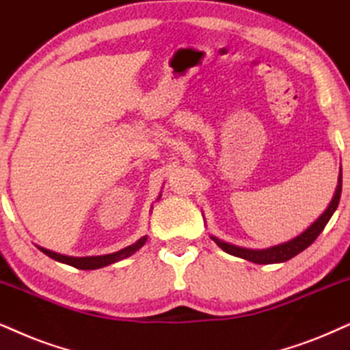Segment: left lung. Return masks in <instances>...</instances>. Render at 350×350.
I'll return each mask as SVG.
<instances>
[{"mask_svg": "<svg viewBox=\"0 0 350 350\" xmlns=\"http://www.w3.org/2000/svg\"><path fill=\"white\" fill-rule=\"evenodd\" d=\"M340 190H342V171L339 172V179H338V189H336V193L331 200L329 206L326 208L325 213H323L320 218H318L315 223L312 224L307 231H304L300 236L294 237L293 241L284 242V244L269 247V249H263V250H250V249H242V247H236L232 244H228V242L219 241V239L211 237L213 241L221 247L226 254L239 256V258L249 260V262L258 263V265H269V263H282L291 260L293 256H295L300 252H304L308 245H312L315 242V239L320 236L323 229H325L326 224L333 213L336 211V208L339 205V198H340Z\"/></svg>", "mask_w": 350, "mask_h": 350, "instance_id": "8db88e82", "label": "left lung"}]
</instances>
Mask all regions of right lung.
Returning <instances> with one entry per match:
<instances>
[{"instance_id":"obj_1","label":"right lung","mask_w":350,"mask_h":350,"mask_svg":"<svg viewBox=\"0 0 350 350\" xmlns=\"http://www.w3.org/2000/svg\"><path fill=\"white\" fill-rule=\"evenodd\" d=\"M145 242H147V236L140 237L139 241L135 242V244L126 247V249L114 252V254L100 255V256H68V255L55 254V252H51V250L42 249V247H38V249L42 250L45 255L50 256V258L56 260V262L70 265V267H74L77 269H96V268H103V267H106V265L116 263V262H119V260L127 258V256L135 254V252L139 250L140 247H144Z\"/></svg>"}]
</instances>
